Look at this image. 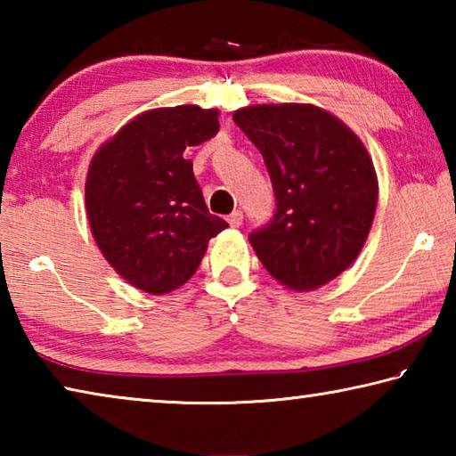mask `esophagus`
Segmentation results:
<instances>
[{
  "instance_id": "obj_1",
  "label": "esophagus",
  "mask_w": 456,
  "mask_h": 456,
  "mask_svg": "<svg viewBox=\"0 0 456 456\" xmlns=\"http://www.w3.org/2000/svg\"><path fill=\"white\" fill-rule=\"evenodd\" d=\"M227 221H229V225L231 227H241V223H243V213L241 211H233L227 217Z\"/></svg>"
}]
</instances>
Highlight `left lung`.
<instances>
[{
    "label": "left lung",
    "mask_w": 456,
    "mask_h": 456,
    "mask_svg": "<svg viewBox=\"0 0 456 456\" xmlns=\"http://www.w3.org/2000/svg\"><path fill=\"white\" fill-rule=\"evenodd\" d=\"M233 120L264 157L277 200L249 243L285 288H322L356 261L372 227L378 179L366 146L314 104H256Z\"/></svg>",
    "instance_id": "1"
}]
</instances>
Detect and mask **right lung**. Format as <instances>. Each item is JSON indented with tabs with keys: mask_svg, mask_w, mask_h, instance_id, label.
<instances>
[{
	"mask_svg": "<svg viewBox=\"0 0 456 456\" xmlns=\"http://www.w3.org/2000/svg\"><path fill=\"white\" fill-rule=\"evenodd\" d=\"M217 108H154L126 122L92 157L86 215L122 280L152 296L187 283L227 221L207 209L183 157L219 133Z\"/></svg>",
	"mask_w": 456,
	"mask_h": 456,
	"instance_id": "obj_1",
	"label": "right lung"
}]
</instances>
